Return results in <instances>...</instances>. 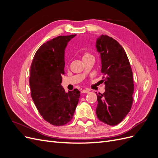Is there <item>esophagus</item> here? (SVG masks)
I'll list each match as a JSON object with an SVG mask.
<instances>
[{
    "mask_svg": "<svg viewBox=\"0 0 158 158\" xmlns=\"http://www.w3.org/2000/svg\"><path fill=\"white\" fill-rule=\"evenodd\" d=\"M89 92V90L88 89H82L81 91V93H88Z\"/></svg>",
    "mask_w": 158,
    "mask_h": 158,
    "instance_id": "1",
    "label": "esophagus"
}]
</instances>
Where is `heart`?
<instances>
[{
  "label": "heart",
  "mask_w": 158,
  "mask_h": 158,
  "mask_svg": "<svg viewBox=\"0 0 158 158\" xmlns=\"http://www.w3.org/2000/svg\"><path fill=\"white\" fill-rule=\"evenodd\" d=\"M89 55H89V54H88V53H86V54H85L84 56H83V58H84V57H85V56H89Z\"/></svg>",
  "instance_id": "obj_1"
}]
</instances>
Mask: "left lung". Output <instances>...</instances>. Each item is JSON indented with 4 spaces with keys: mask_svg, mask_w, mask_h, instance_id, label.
Segmentation results:
<instances>
[{
    "mask_svg": "<svg viewBox=\"0 0 158 158\" xmlns=\"http://www.w3.org/2000/svg\"><path fill=\"white\" fill-rule=\"evenodd\" d=\"M95 47L100 55L102 80L106 91L97 94V117L107 125L120 123L130 111L134 92L131 66L123 47L113 38L102 35L96 40Z\"/></svg>",
    "mask_w": 158,
    "mask_h": 158,
    "instance_id": "left-lung-1",
    "label": "left lung"
}]
</instances>
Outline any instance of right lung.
Returning a JSON list of instances; mask_svg holds the SVG:
<instances>
[{
	"label": "right lung",
	"mask_w": 158,
	"mask_h": 158,
	"mask_svg": "<svg viewBox=\"0 0 158 158\" xmlns=\"http://www.w3.org/2000/svg\"><path fill=\"white\" fill-rule=\"evenodd\" d=\"M76 35L59 36L42 45L31 65L32 99L43 118L55 126L66 125L72 120L79 101L78 89L66 92L61 85V76L65 74L64 51Z\"/></svg>",
	"instance_id": "right-lung-1"
}]
</instances>
